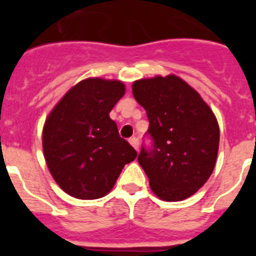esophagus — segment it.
Instances as JSON below:
<instances>
[{
    "instance_id": "34e87169",
    "label": "esophagus",
    "mask_w": 256,
    "mask_h": 256,
    "mask_svg": "<svg viewBox=\"0 0 256 256\" xmlns=\"http://www.w3.org/2000/svg\"><path fill=\"white\" fill-rule=\"evenodd\" d=\"M130 144H132L136 150H138V138H137V137H132V138H130Z\"/></svg>"
}]
</instances>
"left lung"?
Returning <instances> with one entry per match:
<instances>
[{"label":"left lung","instance_id":"left-lung-1","mask_svg":"<svg viewBox=\"0 0 256 256\" xmlns=\"http://www.w3.org/2000/svg\"><path fill=\"white\" fill-rule=\"evenodd\" d=\"M133 96L146 110L151 148L138 162L164 201H180L204 186L216 166L219 126L200 94L176 76L140 79Z\"/></svg>","mask_w":256,"mask_h":256}]
</instances>
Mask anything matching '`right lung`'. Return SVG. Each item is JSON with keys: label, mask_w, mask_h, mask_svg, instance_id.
<instances>
[{"label": "right lung", "mask_w": 256, "mask_h": 256, "mask_svg": "<svg viewBox=\"0 0 256 256\" xmlns=\"http://www.w3.org/2000/svg\"><path fill=\"white\" fill-rule=\"evenodd\" d=\"M124 92L119 80L84 79L65 94L46 119L44 159L54 180L70 196L102 198L124 165L136 159V150L108 116Z\"/></svg>", "instance_id": "1"}]
</instances>
